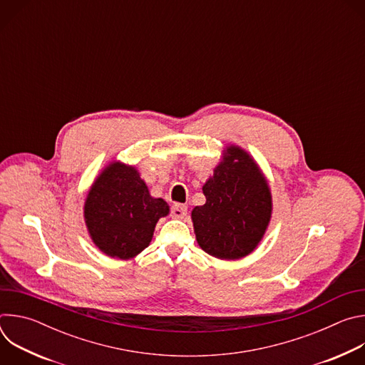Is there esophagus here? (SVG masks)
<instances>
[{
  "label": "esophagus",
  "instance_id": "esophagus-1",
  "mask_svg": "<svg viewBox=\"0 0 365 365\" xmlns=\"http://www.w3.org/2000/svg\"><path fill=\"white\" fill-rule=\"evenodd\" d=\"M187 214V206L183 205V203H175L172 207H170V215L173 218H178V220H182L183 217H186Z\"/></svg>",
  "mask_w": 365,
  "mask_h": 365
}]
</instances>
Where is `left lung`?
I'll list each match as a JSON object with an SVG mask.
<instances>
[{
    "mask_svg": "<svg viewBox=\"0 0 365 365\" xmlns=\"http://www.w3.org/2000/svg\"><path fill=\"white\" fill-rule=\"evenodd\" d=\"M206 203L192 211L200 248L221 259L250 254L263 238L272 217V195L250 155L230 147L228 155L203 185Z\"/></svg>",
    "mask_w": 365,
    "mask_h": 365,
    "instance_id": "left-lung-1",
    "label": "left lung"
}]
</instances>
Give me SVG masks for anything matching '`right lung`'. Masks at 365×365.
Listing matches in <instances>:
<instances>
[{
	"label": "right lung",
	"mask_w": 365,
	"mask_h": 365,
	"mask_svg": "<svg viewBox=\"0 0 365 365\" xmlns=\"http://www.w3.org/2000/svg\"><path fill=\"white\" fill-rule=\"evenodd\" d=\"M168 214V203L150 196L138 172L120 163L99 175L85 202V222L93 242L121 259L143 251L159 218Z\"/></svg>",
	"instance_id": "obj_1"
}]
</instances>
